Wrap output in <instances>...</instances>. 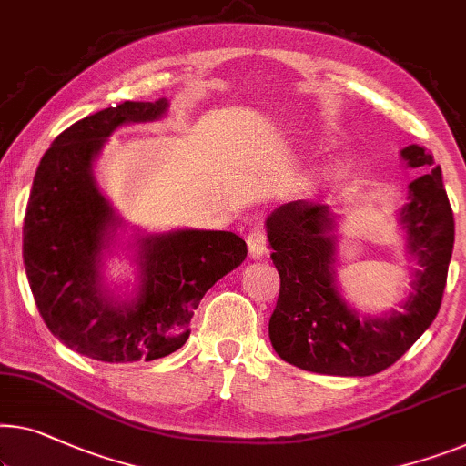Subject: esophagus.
<instances>
[{
	"instance_id": "esophagus-1",
	"label": "esophagus",
	"mask_w": 466,
	"mask_h": 466,
	"mask_svg": "<svg viewBox=\"0 0 466 466\" xmlns=\"http://www.w3.org/2000/svg\"><path fill=\"white\" fill-rule=\"evenodd\" d=\"M246 244H248L249 258H262V256L267 254V233L262 231L260 227L252 228V231L248 233Z\"/></svg>"
}]
</instances>
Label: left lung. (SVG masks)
<instances>
[{"label":"left lung","instance_id":"left-lung-1","mask_svg":"<svg viewBox=\"0 0 466 466\" xmlns=\"http://www.w3.org/2000/svg\"><path fill=\"white\" fill-rule=\"evenodd\" d=\"M401 157L410 167H431L410 183L408 204L400 212L408 252L418 262L401 311L360 317L342 300L334 275L336 225L328 206L289 201L267 218L281 279L268 339L283 361L317 374L372 376L393 366L433 323L454 248V214L433 155L410 145Z\"/></svg>","mask_w":466,"mask_h":466}]
</instances>
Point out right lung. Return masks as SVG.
Instances as JSON below:
<instances>
[{"mask_svg":"<svg viewBox=\"0 0 466 466\" xmlns=\"http://www.w3.org/2000/svg\"><path fill=\"white\" fill-rule=\"evenodd\" d=\"M166 109V98L126 100L76 121L54 138L33 178L23 227L33 299L63 345L98 361H151L178 350L204 294L248 254L231 231L138 235L137 296L116 300L105 289L103 249L121 218L98 191L92 164L116 127L155 121Z\"/></svg>","mask_w":466,"mask_h":466,"instance_id":"obj_1","label":"right lung"}]
</instances>
